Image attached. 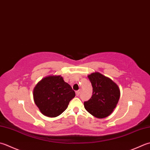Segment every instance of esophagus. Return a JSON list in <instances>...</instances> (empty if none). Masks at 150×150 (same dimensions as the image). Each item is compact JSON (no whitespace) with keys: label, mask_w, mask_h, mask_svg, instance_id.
<instances>
[{"label":"esophagus","mask_w":150,"mask_h":150,"mask_svg":"<svg viewBox=\"0 0 150 150\" xmlns=\"http://www.w3.org/2000/svg\"><path fill=\"white\" fill-rule=\"evenodd\" d=\"M80 92H81V90H77L75 92V93H76V95H77V96L79 95V93H80Z\"/></svg>","instance_id":"esophagus-1"}]
</instances>
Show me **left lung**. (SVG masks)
<instances>
[{"mask_svg": "<svg viewBox=\"0 0 150 150\" xmlns=\"http://www.w3.org/2000/svg\"><path fill=\"white\" fill-rule=\"evenodd\" d=\"M93 87L92 96L84 101V108L92 116L104 118L112 112L120 99V88L115 83L98 72L88 76Z\"/></svg>", "mask_w": 150, "mask_h": 150, "instance_id": "1", "label": "left lung"}]
</instances>
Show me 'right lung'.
Masks as SVG:
<instances>
[{
    "label": "right lung",
    "mask_w": 150,
    "mask_h": 150,
    "mask_svg": "<svg viewBox=\"0 0 150 150\" xmlns=\"http://www.w3.org/2000/svg\"><path fill=\"white\" fill-rule=\"evenodd\" d=\"M33 96L35 103L43 115L57 117L67 108L75 93L61 76H49L35 86Z\"/></svg>",
    "instance_id": "add662e5"
}]
</instances>
